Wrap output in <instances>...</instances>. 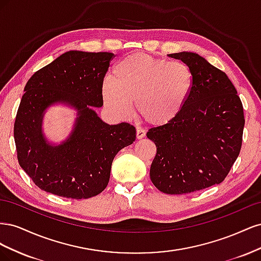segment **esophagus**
Returning <instances> with one entry per match:
<instances>
[{
	"mask_svg": "<svg viewBox=\"0 0 261 261\" xmlns=\"http://www.w3.org/2000/svg\"><path fill=\"white\" fill-rule=\"evenodd\" d=\"M145 136H146V132L144 129H141V128H137V130H136L137 139H141V138H144Z\"/></svg>",
	"mask_w": 261,
	"mask_h": 261,
	"instance_id": "obj_1",
	"label": "esophagus"
}]
</instances>
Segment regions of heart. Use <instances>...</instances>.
Masks as SVG:
<instances>
[{"label":"heart","instance_id":"1","mask_svg":"<svg viewBox=\"0 0 261 261\" xmlns=\"http://www.w3.org/2000/svg\"><path fill=\"white\" fill-rule=\"evenodd\" d=\"M113 82H105L102 101L117 120H127L136 102L137 114L154 126L173 122L191 97L194 76L191 68L178 61L130 53L116 63Z\"/></svg>","mask_w":261,"mask_h":261}]
</instances>
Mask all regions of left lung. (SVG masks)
Returning <instances> with one entry per match:
<instances>
[{"label": "left lung", "instance_id": "1", "mask_svg": "<svg viewBox=\"0 0 261 261\" xmlns=\"http://www.w3.org/2000/svg\"><path fill=\"white\" fill-rule=\"evenodd\" d=\"M168 57L191 68L194 87L174 121L147 133L156 147L150 178L160 192L181 195L224 180L241 151L245 118L238 91L224 72L197 53Z\"/></svg>", "mask_w": 261, "mask_h": 261}]
</instances>
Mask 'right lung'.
Listing matches in <instances>:
<instances>
[{"label": "right lung", "instance_id": "obj_1", "mask_svg": "<svg viewBox=\"0 0 261 261\" xmlns=\"http://www.w3.org/2000/svg\"><path fill=\"white\" fill-rule=\"evenodd\" d=\"M114 58L109 52L68 51L36 72L25 86L14 124L21 169L46 193L87 199L105 191L114 156L136 139L128 123L109 125L92 109L103 106L101 88ZM61 103L77 111L72 133L59 145L43 134L46 109Z\"/></svg>", "mask_w": 261, "mask_h": 261}]
</instances>
